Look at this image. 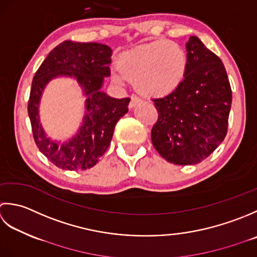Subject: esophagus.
Segmentation results:
<instances>
[{
  "mask_svg": "<svg viewBox=\"0 0 257 257\" xmlns=\"http://www.w3.org/2000/svg\"><path fill=\"white\" fill-rule=\"evenodd\" d=\"M141 102V99H140V97L139 96H136V95H132L131 96V102H130V107H134L136 104L138 103H140Z\"/></svg>",
  "mask_w": 257,
  "mask_h": 257,
  "instance_id": "obj_1",
  "label": "esophagus"
}]
</instances>
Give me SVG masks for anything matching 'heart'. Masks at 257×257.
I'll return each mask as SVG.
<instances>
[{"label":"heart","mask_w":257,"mask_h":257,"mask_svg":"<svg viewBox=\"0 0 257 257\" xmlns=\"http://www.w3.org/2000/svg\"><path fill=\"white\" fill-rule=\"evenodd\" d=\"M111 71L116 84L126 78L144 96L159 97L174 92L187 74L188 55L185 49L174 41L156 40L125 52Z\"/></svg>","instance_id":"obj_1"}]
</instances>
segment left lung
I'll use <instances>...</instances> for the list:
<instances>
[{
	"instance_id": "1",
	"label": "left lung",
	"mask_w": 257,
	"mask_h": 257,
	"mask_svg": "<svg viewBox=\"0 0 257 257\" xmlns=\"http://www.w3.org/2000/svg\"><path fill=\"white\" fill-rule=\"evenodd\" d=\"M187 74L167 95L153 98L159 118L151 139L162 158L176 165L208 158L227 133L232 90L221 59L196 36L186 43Z\"/></svg>"
}]
</instances>
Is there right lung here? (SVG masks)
<instances>
[{
    "instance_id": "add662e5",
    "label": "right lung",
    "mask_w": 257,
    "mask_h": 257,
    "mask_svg": "<svg viewBox=\"0 0 257 257\" xmlns=\"http://www.w3.org/2000/svg\"><path fill=\"white\" fill-rule=\"evenodd\" d=\"M111 56L107 45L64 41L50 52L33 77L28 112L35 144L51 163L62 170L84 171L95 165L111 143L115 125L128 111L130 97L113 98L99 91L104 77L111 74ZM59 75L76 77L88 95L80 131L70 143L61 146L46 138L37 111L44 86Z\"/></svg>"
}]
</instances>
